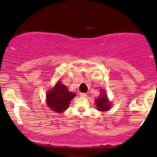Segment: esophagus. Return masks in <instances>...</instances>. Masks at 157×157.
<instances>
[{
	"instance_id": "1",
	"label": "esophagus",
	"mask_w": 157,
	"mask_h": 157,
	"mask_svg": "<svg viewBox=\"0 0 157 157\" xmlns=\"http://www.w3.org/2000/svg\"><path fill=\"white\" fill-rule=\"evenodd\" d=\"M80 96L81 97H87V94H86V93H80Z\"/></svg>"
}]
</instances>
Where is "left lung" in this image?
I'll list each match as a JSON object with an SVG mask.
<instances>
[{
	"label": "left lung",
	"instance_id": "1",
	"mask_svg": "<svg viewBox=\"0 0 157 157\" xmlns=\"http://www.w3.org/2000/svg\"><path fill=\"white\" fill-rule=\"evenodd\" d=\"M95 103L97 105V109L100 111H109L111 108V102L109 101L107 94L105 91H102V94L95 100Z\"/></svg>",
	"mask_w": 157,
	"mask_h": 157
}]
</instances>
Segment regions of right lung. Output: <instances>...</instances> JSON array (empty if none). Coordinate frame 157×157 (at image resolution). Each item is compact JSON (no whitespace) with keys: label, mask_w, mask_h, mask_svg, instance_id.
<instances>
[{"label":"right lung","mask_w":157,"mask_h":157,"mask_svg":"<svg viewBox=\"0 0 157 157\" xmlns=\"http://www.w3.org/2000/svg\"><path fill=\"white\" fill-rule=\"evenodd\" d=\"M76 96L68 91V88L58 81L46 94V103L48 108L57 113H62L69 106L71 100Z\"/></svg>","instance_id":"1"}]
</instances>
